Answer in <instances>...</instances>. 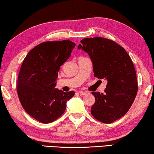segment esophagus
<instances>
[{
    "instance_id": "esophagus-1",
    "label": "esophagus",
    "mask_w": 154,
    "mask_h": 154,
    "mask_svg": "<svg viewBox=\"0 0 154 154\" xmlns=\"http://www.w3.org/2000/svg\"><path fill=\"white\" fill-rule=\"evenodd\" d=\"M79 94L80 95H85V94H86V92H82V91H79Z\"/></svg>"
}]
</instances>
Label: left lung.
<instances>
[{"mask_svg": "<svg viewBox=\"0 0 154 154\" xmlns=\"http://www.w3.org/2000/svg\"><path fill=\"white\" fill-rule=\"evenodd\" d=\"M78 49L90 57L94 77L107 80L105 93L92 92L95 103L91 113L99 122L111 124L128 111L136 98L138 82L133 62L122 46L108 38H83Z\"/></svg>", "mask_w": 154, "mask_h": 154, "instance_id": "8db88e82", "label": "left lung"}]
</instances>
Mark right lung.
I'll use <instances>...</instances> for the list:
<instances>
[{"instance_id": "add662e5", "label": "right lung", "mask_w": 154, "mask_h": 154, "mask_svg": "<svg viewBox=\"0 0 154 154\" xmlns=\"http://www.w3.org/2000/svg\"><path fill=\"white\" fill-rule=\"evenodd\" d=\"M75 43L70 40L45 41L28 52L17 77V92L22 107L36 120L48 124L59 118L74 91L55 88L60 66L71 56Z\"/></svg>"}]
</instances>
